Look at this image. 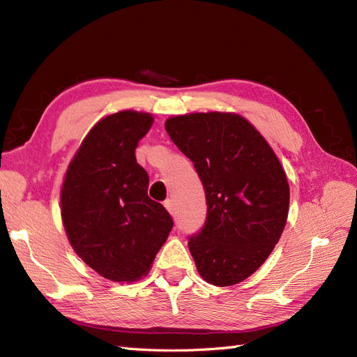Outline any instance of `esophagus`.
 Here are the masks:
<instances>
[{
    "label": "esophagus",
    "instance_id": "34e87169",
    "mask_svg": "<svg viewBox=\"0 0 357 357\" xmlns=\"http://www.w3.org/2000/svg\"><path fill=\"white\" fill-rule=\"evenodd\" d=\"M164 207L167 208V211H169V213H170L172 216H174V215H176V208H174V204H173V199H167V201L164 202Z\"/></svg>",
    "mask_w": 357,
    "mask_h": 357
}]
</instances>
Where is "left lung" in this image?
Masks as SVG:
<instances>
[{
  "mask_svg": "<svg viewBox=\"0 0 357 357\" xmlns=\"http://www.w3.org/2000/svg\"><path fill=\"white\" fill-rule=\"evenodd\" d=\"M165 130L202 181L207 219L188 250L204 280L234 285L252 276L278 244L290 187L275 151L238 113H188Z\"/></svg>",
  "mask_w": 357,
  "mask_h": 357,
  "instance_id": "1",
  "label": "left lung"
}]
</instances>
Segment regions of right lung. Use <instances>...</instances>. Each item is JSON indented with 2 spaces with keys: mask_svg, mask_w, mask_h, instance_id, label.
Here are the masks:
<instances>
[{
  "mask_svg": "<svg viewBox=\"0 0 357 357\" xmlns=\"http://www.w3.org/2000/svg\"><path fill=\"white\" fill-rule=\"evenodd\" d=\"M151 124L150 113L136 110L98 121L61 187V218L72 248L113 282L146 276L173 227L169 211L149 198V174L135 156Z\"/></svg>",
  "mask_w": 357,
  "mask_h": 357,
  "instance_id": "1",
  "label": "right lung"
}]
</instances>
